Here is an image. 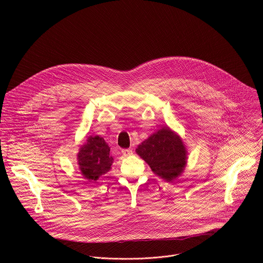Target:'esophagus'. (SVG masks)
Listing matches in <instances>:
<instances>
[{
    "mask_svg": "<svg viewBox=\"0 0 263 263\" xmlns=\"http://www.w3.org/2000/svg\"><path fill=\"white\" fill-rule=\"evenodd\" d=\"M121 153L123 156H130V155H133V150L132 149H123V150H121Z\"/></svg>",
    "mask_w": 263,
    "mask_h": 263,
    "instance_id": "esophagus-1",
    "label": "esophagus"
}]
</instances>
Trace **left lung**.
Returning a JSON list of instances; mask_svg holds the SVG:
<instances>
[{
	"instance_id": "obj_1",
	"label": "left lung",
	"mask_w": 263,
	"mask_h": 263,
	"mask_svg": "<svg viewBox=\"0 0 263 263\" xmlns=\"http://www.w3.org/2000/svg\"><path fill=\"white\" fill-rule=\"evenodd\" d=\"M136 152L157 176L167 182L179 177L187 164V150L181 137L168 126L151 135Z\"/></svg>"
}]
</instances>
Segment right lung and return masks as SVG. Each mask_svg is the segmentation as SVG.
I'll list each match as a JSON object with an SVG mask.
<instances>
[{"mask_svg":"<svg viewBox=\"0 0 263 263\" xmlns=\"http://www.w3.org/2000/svg\"><path fill=\"white\" fill-rule=\"evenodd\" d=\"M77 160L81 174L90 182L96 181L100 176L106 174L111 169L113 163L110 147L99 136L88 137L77 154Z\"/></svg>","mask_w":263,"mask_h":263,"instance_id":"right-lung-1","label":"right lung"}]
</instances>
